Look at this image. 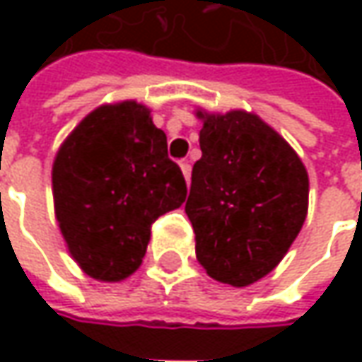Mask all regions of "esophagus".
<instances>
[{"label": "esophagus", "mask_w": 362, "mask_h": 362, "mask_svg": "<svg viewBox=\"0 0 362 362\" xmlns=\"http://www.w3.org/2000/svg\"><path fill=\"white\" fill-rule=\"evenodd\" d=\"M179 165H181V171H183V175H185V179H187L189 183V179H191V163L189 160H181Z\"/></svg>", "instance_id": "34e87169"}]
</instances>
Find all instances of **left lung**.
<instances>
[{
  "label": "left lung",
  "instance_id": "8db88e82",
  "mask_svg": "<svg viewBox=\"0 0 362 362\" xmlns=\"http://www.w3.org/2000/svg\"><path fill=\"white\" fill-rule=\"evenodd\" d=\"M197 117L202 159L185 203L197 262L217 282L250 286L280 264L302 230L308 173L257 115L197 110Z\"/></svg>",
  "mask_w": 362,
  "mask_h": 362
}]
</instances>
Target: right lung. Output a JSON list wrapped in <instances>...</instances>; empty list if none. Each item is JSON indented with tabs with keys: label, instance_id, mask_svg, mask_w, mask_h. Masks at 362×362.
Returning a JSON list of instances; mask_svg holds the SVG:
<instances>
[{
	"label": "right lung",
	"instance_id": "right-lung-1",
	"mask_svg": "<svg viewBox=\"0 0 362 362\" xmlns=\"http://www.w3.org/2000/svg\"><path fill=\"white\" fill-rule=\"evenodd\" d=\"M52 191L60 231L82 272L120 282L141 266L151 226L181 207L187 185L151 110L124 100L98 106L68 134L54 159Z\"/></svg>",
	"mask_w": 362,
	"mask_h": 362
}]
</instances>
